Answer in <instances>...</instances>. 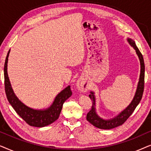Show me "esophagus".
Wrapping results in <instances>:
<instances>
[{"instance_id": "esophagus-1", "label": "esophagus", "mask_w": 151, "mask_h": 151, "mask_svg": "<svg viewBox=\"0 0 151 151\" xmlns=\"http://www.w3.org/2000/svg\"><path fill=\"white\" fill-rule=\"evenodd\" d=\"M76 86H77L78 89L81 92H86V91L88 89V85L86 82H84L82 80H79L76 83Z\"/></svg>"}]
</instances>
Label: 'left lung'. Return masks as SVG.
Masks as SVG:
<instances>
[{"mask_svg": "<svg viewBox=\"0 0 151 151\" xmlns=\"http://www.w3.org/2000/svg\"><path fill=\"white\" fill-rule=\"evenodd\" d=\"M128 42L131 47H133V49L135 50V52L137 53L138 58H139V63H140V75L139 78V82H138L137 89H136L135 96L133 100L130 103L129 106L127 108L119 113L117 116L113 117V118L104 119L100 117L98 115L96 112V96L93 91H91L89 98L93 101V105L91 111L86 115V120L88 121L92 125L100 129H111L113 128L119 127L122 124H123L125 122L126 120L131 116V115L133 113L136 106L139 104L141 99L142 98V95L144 92V72H145V66H144V62L143 55L140 52L137 47L136 46L135 41L132 40L131 38H127Z\"/></svg>", "mask_w": 151, "mask_h": 151, "instance_id": "left-lung-1", "label": "left lung"}]
</instances>
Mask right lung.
I'll list each match as a JSON object with an SVG mask.
<instances>
[{"mask_svg":"<svg viewBox=\"0 0 151 151\" xmlns=\"http://www.w3.org/2000/svg\"><path fill=\"white\" fill-rule=\"evenodd\" d=\"M10 50L8 51L4 66L5 89L9 104L22 119L29 125L35 127H44L48 126L58 119L64 102L72 95L70 86L59 93L49 108L45 109H34L30 108L22 102L16 94L10 83L7 74V63Z\"/></svg>","mask_w":151,"mask_h":151,"instance_id":"add662e5","label":"right lung"}]
</instances>
